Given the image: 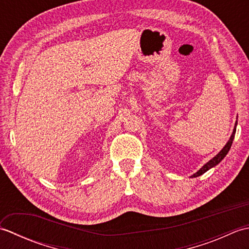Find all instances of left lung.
<instances>
[{
    "mask_svg": "<svg viewBox=\"0 0 249 249\" xmlns=\"http://www.w3.org/2000/svg\"><path fill=\"white\" fill-rule=\"evenodd\" d=\"M237 125V121H236V123H235V126ZM235 130H236V128L234 127V129H233V133H232V135H231V137H230V139H229V141L227 142V144L223 147V150H221L217 155H216L215 157H213L212 160H211L210 161H208L205 163V165L202 167V168H200V170L199 171H197L196 172L195 174H193V177L192 178H197V177H199V176H201V174H203V173H205L206 171L208 170H210L211 168H213V167H215L216 165H218V163L224 160L225 158V156L228 154V152H229V150H230V147H231V145H232V142H233V139H234V135H235Z\"/></svg>",
    "mask_w": 249,
    "mask_h": 249,
    "instance_id": "1",
    "label": "left lung"
}]
</instances>
